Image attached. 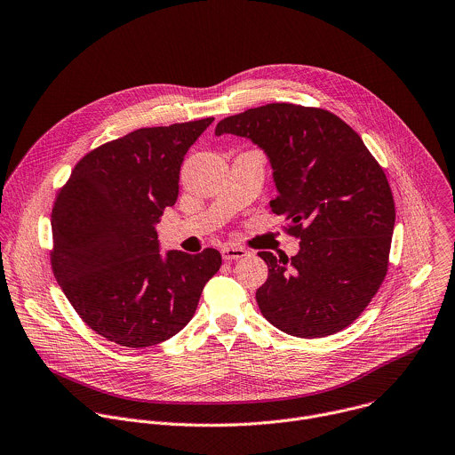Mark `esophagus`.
Listing matches in <instances>:
<instances>
[{
	"label": "esophagus",
	"instance_id": "esophagus-1",
	"mask_svg": "<svg viewBox=\"0 0 455 455\" xmlns=\"http://www.w3.org/2000/svg\"><path fill=\"white\" fill-rule=\"evenodd\" d=\"M246 255H248V251L244 248H239V246H225V248H221V257L227 262L239 260V259H243Z\"/></svg>",
	"mask_w": 455,
	"mask_h": 455
}]
</instances>
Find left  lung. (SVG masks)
I'll use <instances>...</instances> for the list:
<instances>
[{
	"label": "left lung",
	"instance_id": "left-lung-1",
	"mask_svg": "<svg viewBox=\"0 0 455 455\" xmlns=\"http://www.w3.org/2000/svg\"><path fill=\"white\" fill-rule=\"evenodd\" d=\"M216 135L250 139L269 161L299 251L276 259L259 251L267 280L255 298L262 316L296 338H325L354 323L379 291L395 228L384 170L357 132L336 114L269 103L221 119Z\"/></svg>",
	"mask_w": 455,
	"mask_h": 455
}]
</instances>
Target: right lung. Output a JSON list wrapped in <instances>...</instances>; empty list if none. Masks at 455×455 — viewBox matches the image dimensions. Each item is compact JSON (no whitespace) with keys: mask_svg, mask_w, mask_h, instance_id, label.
Listing matches in <instances>:
<instances>
[{"mask_svg":"<svg viewBox=\"0 0 455 455\" xmlns=\"http://www.w3.org/2000/svg\"><path fill=\"white\" fill-rule=\"evenodd\" d=\"M214 117L139 128L75 166L52 211L53 275L80 318L105 339L144 348L193 318L221 255L161 253L156 225L179 198L188 149Z\"/></svg>","mask_w":455,"mask_h":455,"instance_id":"obj_1","label":"right lung"}]
</instances>
